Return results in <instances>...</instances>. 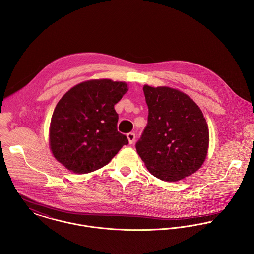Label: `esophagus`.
<instances>
[{
	"mask_svg": "<svg viewBox=\"0 0 254 254\" xmlns=\"http://www.w3.org/2000/svg\"><path fill=\"white\" fill-rule=\"evenodd\" d=\"M127 139H128L129 144H132L134 140H135V133L134 132H129V133L127 134Z\"/></svg>",
	"mask_w": 254,
	"mask_h": 254,
	"instance_id": "1",
	"label": "esophagus"
}]
</instances>
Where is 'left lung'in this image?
<instances>
[{
    "label": "left lung",
    "mask_w": 254,
    "mask_h": 254,
    "mask_svg": "<svg viewBox=\"0 0 254 254\" xmlns=\"http://www.w3.org/2000/svg\"><path fill=\"white\" fill-rule=\"evenodd\" d=\"M148 122L135 148L148 170L164 181L196 172L205 160L208 127L197 104L168 86H143Z\"/></svg>",
    "instance_id": "8db88e82"
}]
</instances>
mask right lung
Instances as JSON below:
<instances>
[{"label": "right lung", "mask_w": 254, "mask_h": 254, "mask_svg": "<svg viewBox=\"0 0 254 254\" xmlns=\"http://www.w3.org/2000/svg\"><path fill=\"white\" fill-rule=\"evenodd\" d=\"M127 85L91 80L75 85L58 101L51 128V149L57 161L79 174L106 166L128 140L117 129L118 103Z\"/></svg>", "instance_id": "obj_1"}]
</instances>
